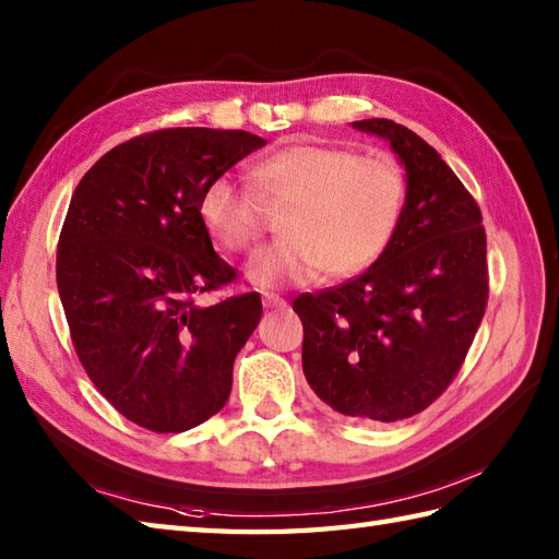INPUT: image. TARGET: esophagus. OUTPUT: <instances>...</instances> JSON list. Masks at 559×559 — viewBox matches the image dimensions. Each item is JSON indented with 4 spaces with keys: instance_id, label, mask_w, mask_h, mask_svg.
<instances>
[{
    "instance_id": "esophagus-1",
    "label": "esophagus",
    "mask_w": 559,
    "mask_h": 559,
    "mask_svg": "<svg viewBox=\"0 0 559 559\" xmlns=\"http://www.w3.org/2000/svg\"><path fill=\"white\" fill-rule=\"evenodd\" d=\"M261 302H264L266 310H286V307H288V302L283 300V298H278V295H264V298H261Z\"/></svg>"
}]
</instances>
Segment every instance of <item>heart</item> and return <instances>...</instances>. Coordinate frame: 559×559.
Wrapping results in <instances>:
<instances>
[{
  "label": "heart",
  "instance_id": "1",
  "mask_svg": "<svg viewBox=\"0 0 559 559\" xmlns=\"http://www.w3.org/2000/svg\"><path fill=\"white\" fill-rule=\"evenodd\" d=\"M254 189L218 175L199 201L201 221L228 252L254 245L261 206H288L278 221L283 237L247 264L259 288L305 286L326 271L348 278L370 269L394 237L406 175L389 156H358L343 146L295 141L254 165Z\"/></svg>",
  "mask_w": 559,
  "mask_h": 559
}]
</instances>
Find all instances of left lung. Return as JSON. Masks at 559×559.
I'll use <instances>...</instances> for the list:
<instances>
[{
    "label": "left lung",
    "mask_w": 559,
    "mask_h": 559,
    "mask_svg": "<svg viewBox=\"0 0 559 559\" xmlns=\"http://www.w3.org/2000/svg\"><path fill=\"white\" fill-rule=\"evenodd\" d=\"M353 129L384 139L406 170V204L362 276L293 302L302 372L326 406L394 423L425 411L466 358L488 305L480 209L442 156L394 120Z\"/></svg>",
    "instance_id": "8db88e82"
}]
</instances>
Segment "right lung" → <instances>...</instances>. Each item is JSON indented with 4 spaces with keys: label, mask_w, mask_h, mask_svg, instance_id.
Returning a JSON list of instances; mask_svg holds the SVG:
<instances>
[{
    "label": "right lung",
    "mask_w": 559,
    "mask_h": 559,
    "mask_svg": "<svg viewBox=\"0 0 559 559\" xmlns=\"http://www.w3.org/2000/svg\"><path fill=\"white\" fill-rule=\"evenodd\" d=\"M261 146L242 129H160L105 153L71 194L57 245L71 341L100 394L146 430H192L230 396L261 300L194 305L235 278L213 252L199 201Z\"/></svg>",
    "instance_id": "1"
}]
</instances>
